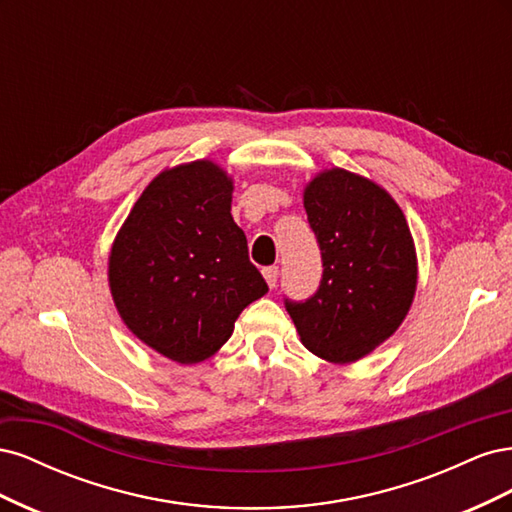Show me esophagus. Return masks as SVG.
<instances>
[{"instance_id":"34e87169","label":"esophagus","mask_w":512,"mask_h":512,"mask_svg":"<svg viewBox=\"0 0 512 512\" xmlns=\"http://www.w3.org/2000/svg\"><path fill=\"white\" fill-rule=\"evenodd\" d=\"M262 275H265V280H267V284L271 286V288H275V284H277V277H280V267H265L262 269Z\"/></svg>"}]
</instances>
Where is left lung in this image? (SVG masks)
I'll return each instance as SVG.
<instances>
[{
	"label": "left lung",
	"instance_id": "8db88e82",
	"mask_svg": "<svg viewBox=\"0 0 512 512\" xmlns=\"http://www.w3.org/2000/svg\"><path fill=\"white\" fill-rule=\"evenodd\" d=\"M322 277L305 301L284 299L303 346L352 363L391 337L416 290L414 243L404 213L380 185L348 170H324L305 188Z\"/></svg>",
	"mask_w": 512,
	"mask_h": 512
}]
</instances>
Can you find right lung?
<instances>
[{
  "label": "right lung",
  "instance_id": "add662e5",
  "mask_svg": "<svg viewBox=\"0 0 512 512\" xmlns=\"http://www.w3.org/2000/svg\"><path fill=\"white\" fill-rule=\"evenodd\" d=\"M230 200L232 181L213 162L164 170L136 200L108 258L123 322L181 365L218 352L243 309L269 290Z\"/></svg>",
  "mask_w": 512,
  "mask_h": 512
}]
</instances>
